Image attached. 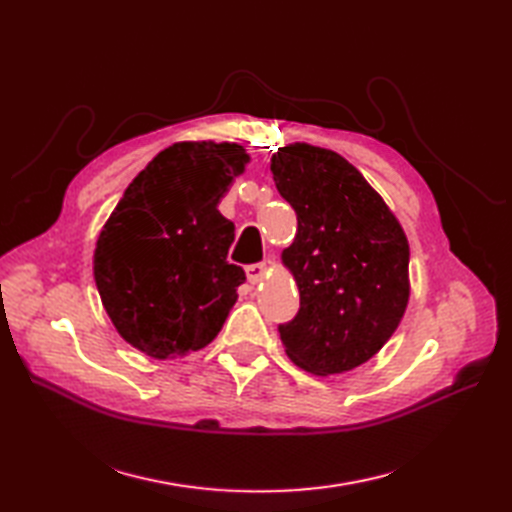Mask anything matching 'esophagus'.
<instances>
[{"instance_id":"1","label":"esophagus","mask_w":512,"mask_h":512,"mask_svg":"<svg viewBox=\"0 0 512 512\" xmlns=\"http://www.w3.org/2000/svg\"><path fill=\"white\" fill-rule=\"evenodd\" d=\"M245 273H247V282L258 284V282H262V277H265V273H267V265L265 262H254V265L245 267Z\"/></svg>"}]
</instances>
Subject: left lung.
Masks as SVG:
<instances>
[{
  "mask_svg": "<svg viewBox=\"0 0 512 512\" xmlns=\"http://www.w3.org/2000/svg\"><path fill=\"white\" fill-rule=\"evenodd\" d=\"M271 173L299 224L282 260L301 307L277 331L294 365L318 376L344 374L369 361L404 318L406 232L359 170L331 149L280 147Z\"/></svg>",
  "mask_w": 512,
  "mask_h": 512,
  "instance_id": "8db88e82",
  "label": "left lung"
}]
</instances>
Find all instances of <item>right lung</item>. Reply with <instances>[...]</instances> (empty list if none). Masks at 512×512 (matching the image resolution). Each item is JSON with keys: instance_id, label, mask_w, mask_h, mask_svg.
<instances>
[{"instance_id": "right-lung-1", "label": "right lung", "mask_w": 512, "mask_h": 512, "mask_svg": "<svg viewBox=\"0 0 512 512\" xmlns=\"http://www.w3.org/2000/svg\"><path fill=\"white\" fill-rule=\"evenodd\" d=\"M250 162L235 143H175L123 192L94 252L102 305L126 342L153 359L205 348L245 282L230 265L235 224L218 211Z\"/></svg>"}]
</instances>
